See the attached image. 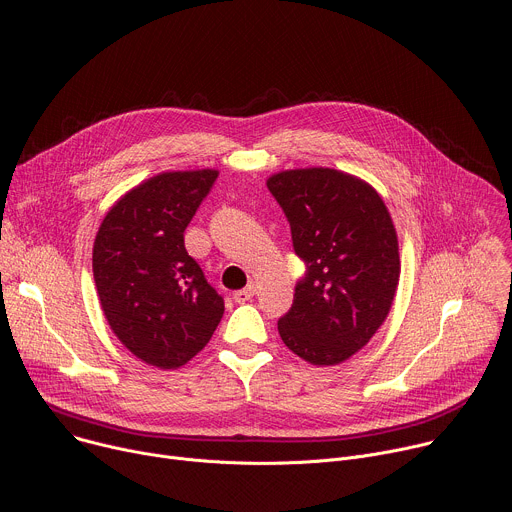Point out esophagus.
<instances>
[{"instance_id": "34e87169", "label": "esophagus", "mask_w": 512, "mask_h": 512, "mask_svg": "<svg viewBox=\"0 0 512 512\" xmlns=\"http://www.w3.org/2000/svg\"><path fill=\"white\" fill-rule=\"evenodd\" d=\"M253 296H255V286H247V288L237 290L235 294H232V298H235V302H239V304L249 302Z\"/></svg>"}]
</instances>
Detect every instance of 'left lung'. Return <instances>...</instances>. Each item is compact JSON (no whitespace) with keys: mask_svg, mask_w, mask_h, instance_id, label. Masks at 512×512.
<instances>
[{"mask_svg":"<svg viewBox=\"0 0 512 512\" xmlns=\"http://www.w3.org/2000/svg\"><path fill=\"white\" fill-rule=\"evenodd\" d=\"M267 188L306 267L277 331L298 357L341 363L367 345L390 312L400 277L392 218L371 185L335 169L282 171Z\"/></svg>","mask_w":512,"mask_h":512,"instance_id":"left-lung-1","label":"left lung"}]
</instances>
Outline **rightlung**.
I'll list each match as a JSON object with an SVG mask.
<instances>
[{"label":"right lung","mask_w":512,"mask_h":512,"mask_svg":"<svg viewBox=\"0 0 512 512\" xmlns=\"http://www.w3.org/2000/svg\"><path fill=\"white\" fill-rule=\"evenodd\" d=\"M218 171L161 173L106 214L94 243V280L110 329L149 365L188 363L214 335L224 298L185 251L183 232Z\"/></svg>","instance_id":"add662e5"}]
</instances>
